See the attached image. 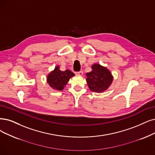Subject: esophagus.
Instances as JSON below:
<instances>
[{"mask_svg": "<svg viewBox=\"0 0 155 155\" xmlns=\"http://www.w3.org/2000/svg\"><path fill=\"white\" fill-rule=\"evenodd\" d=\"M76 74H78V75H80V76H82L83 74V71H78V72H76Z\"/></svg>", "mask_w": 155, "mask_h": 155, "instance_id": "obj_1", "label": "esophagus"}]
</instances>
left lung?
I'll return each mask as SVG.
<instances>
[{
	"instance_id": "obj_1",
	"label": "left lung",
	"mask_w": 155,
	"mask_h": 155,
	"mask_svg": "<svg viewBox=\"0 0 155 155\" xmlns=\"http://www.w3.org/2000/svg\"><path fill=\"white\" fill-rule=\"evenodd\" d=\"M91 69V71L86 73V82L89 89L94 93H104L113 82L112 73L107 67L98 63L93 64Z\"/></svg>"
}]
</instances>
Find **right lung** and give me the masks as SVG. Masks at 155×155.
I'll return each instance as SVG.
<instances>
[{
	"label": "right lung",
	"mask_w": 155,
	"mask_h": 155,
	"mask_svg": "<svg viewBox=\"0 0 155 155\" xmlns=\"http://www.w3.org/2000/svg\"><path fill=\"white\" fill-rule=\"evenodd\" d=\"M73 76L74 74L70 70L62 71L60 70V66H57L54 70L47 74V82L54 90L62 91Z\"/></svg>",
	"instance_id": "obj_1"
}]
</instances>
